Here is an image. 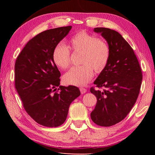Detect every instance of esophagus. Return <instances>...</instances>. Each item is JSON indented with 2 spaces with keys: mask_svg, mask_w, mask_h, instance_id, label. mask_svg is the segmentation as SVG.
Wrapping results in <instances>:
<instances>
[{
  "mask_svg": "<svg viewBox=\"0 0 155 155\" xmlns=\"http://www.w3.org/2000/svg\"><path fill=\"white\" fill-rule=\"evenodd\" d=\"M80 91L82 94H84L85 93H87V89L84 88H80Z\"/></svg>",
  "mask_w": 155,
  "mask_h": 155,
  "instance_id": "34e87169",
  "label": "esophagus"
}]
</instances>
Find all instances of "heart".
I'll return each instance as SVG.
<instances>
[{
  "mask_svg": "<svg viewBox=\"0 0 155 155\" xmlns=\"http://www.w3.org/2000/svg\"><path fill=\"white\" fill-rule=\"evenodd\" d=\"M69 47L76 53H81V66L72 67L63 77L66 84L81 87L87 84L93 77V70L101 72L106 68L110 57V48L107 42L85 31L77 32L69 41ZM52 61L61 69L71 64V52L62 44H58L52 52Z\"/></svg>",
  "mask_w": 155,
  "mask_h": 155,
  "instance_id": "b5f03b06",
  "label": "heart"
}]
</instances>
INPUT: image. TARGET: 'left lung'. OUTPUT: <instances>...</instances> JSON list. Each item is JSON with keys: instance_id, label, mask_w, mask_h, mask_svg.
<instances>
[{"instance_id": "1", "label": "left lung", "mask_w": 155, "mask_h": 155, "mask_svg": "<svg viewBox=\"0 0 155 155\" xmlns=\"http://www.w3.org/2000/svg\"><path fill=\"white\" fill-rule=\"evenodd\" d=\"M110 48L107 66L94 84L103 91L91 88L97 103L91 113V119L101 127H110L123 120L135 104L139 94L143 74L139 61L130 45L118 32L97 27Z\"/></svg>"}]
</instances>
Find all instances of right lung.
<instances>
[{"label":"right lung","instance_id":"obj_1","mask_svg":"<svg viewBox=\"0 0 155 155\" xmlns=\"http://www.w3.org/2000/svg\"><path fill=\"white\" fill-rule=\"evenodd\" d=\"M71 28L68 26L41 32L27 42L16 60L15 88L23 107L32 119L45 127L63 124L69 106L81 94L77 87L60 86L61 72L52 61L54 47Z\"/></svg>","mask_w":155,"mask_h":155}]
</instances>
